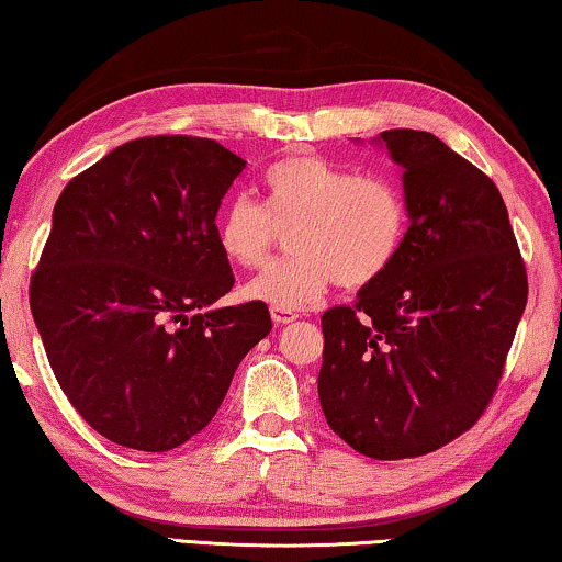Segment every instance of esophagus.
Wrapping results in <instances>:
<instances>
[{
  "instance_id": "1",
  "label": "esophagus",
  "mask_w": 562,
  "mask_h": 562,
  "mask_svg": "<svg viewBox=\"0 0 562 562\" xmlns=\"http://www.w3.org/2000/svg\"><path fill=\"white\" fill-rule=\"evenodd\" d=\"M271 319L276 324H291L299 319V314L294 312V308H279V306H271Z\"/></svg>"
}]
</instances>
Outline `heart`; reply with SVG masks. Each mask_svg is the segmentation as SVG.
Listing matches in <instances>:
<instances>
[{
	"instance_id": "1",
	"label": "heart",
	"mask_w": 562,
	"mask_h": 562,
	"mask_svg": "<svg viewBox=\"0 0 562 562\" xmlns=\"http://www.w3.org/2000/svg\"><path fill=\"white\" fill-rule=\"evenodd\" d=\"M283 227L294 254L268 266L243 294L304 308L331 283L360 289L387 273L408 235V200L393 177L294 154L263 175V207L243 194L227 202L215 221V240L227 263L254 271L268 261Z\"/></svg>"
}]
</instances>
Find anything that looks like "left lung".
I'll use <instances>...</instances> for the list:
<instances>
[{
	"label": "left lung",
	"instance_id": "obj_1",
	"mask_svg": "<svg viewBox=\"0 0 562 562\" xmlns=\"http://www.w3.org/2000/svg\"><path fill=\"white\" fill-rule=\"evenodd\" d=\"M380 139L403 167L408 235L355 304L322 314L319 401L370 459L430 453L474 426L497 393L527 304V271L490 177L428 132Z\"/></svg>",
	"mask_w": 562,
	"mask_h": 562
}]
</instances>
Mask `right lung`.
Segmentation results:
<instances>
[{
	"label": "right lung",
	"mask_w": 562,
	"mask_h": 562,
	"mask_svg": "<svg viewBox=\"0 0 562 562\" xmlns=\"http://www.w3.org/2000/svg\"><path fill=\"white\" fill-rule=\"evenodd\" d=\"M243 169L215 139L142 136L55 202L30 279L32 319L65 397L113 443L190 441L273 327L263 301L210 312L235 283L215 215Z\"/></svg>",
	"instance_id": "obj_1"
}]
</instances>
